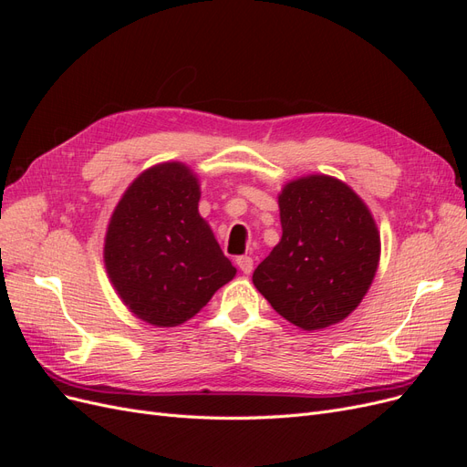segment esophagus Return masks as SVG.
<instances>
[{"mask_svg": "<svg viewBox=\"0 0 467 467\" xmlns=\"http://www.w3.org/2000/svg\"><path fill=\"white\" fill-rule=\"evenodd\" d=\"M235 263H237V266H239V271L245 273V275H249V273L253 271V259H251V257H247V255H244V257H237V259H235Z\"/></svg>", "mask_w": 467, "mask_h": 467, "instance_id": "1", "label": "esophagus"}]
</instances>
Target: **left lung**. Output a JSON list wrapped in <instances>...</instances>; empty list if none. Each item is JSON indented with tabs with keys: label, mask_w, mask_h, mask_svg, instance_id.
<instances>
[{
	"label": "left lung",
	"mask_w": 467,
	"mask_h": 467,
	"mask_svg": "<svg viewBox=\"0 0 467 467\" xmlns=\"http://www.w3.org/2000/svg\"><path fill=\"white\" fill-rule=\"evenodd\" d=\"M280 244L253 273V285L304 331L343 321L368 292L379 234L370 210L327 175L292 181L278 196Z\"/></svg>",
	"instance_id": "1"
}]
</instances>
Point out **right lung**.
Returning <instances> with one entry per match:
<instances>
[{"label": "right lung", "instance_id": "1", "mask_svg": "<svg viewBox=\"0 0 467 467\" xmlns=\"http://www.w3.org/2000/svg\"><path fill=\"white\" fill-rule=\"evenodd\" d=\"M199 201L191 169L161 163L140 175L112 212L107 273L130 312L158 327L185 323L235 276Z\"/></svg>", "mask_w": 467, "mask_h": 467}]
</instances>
